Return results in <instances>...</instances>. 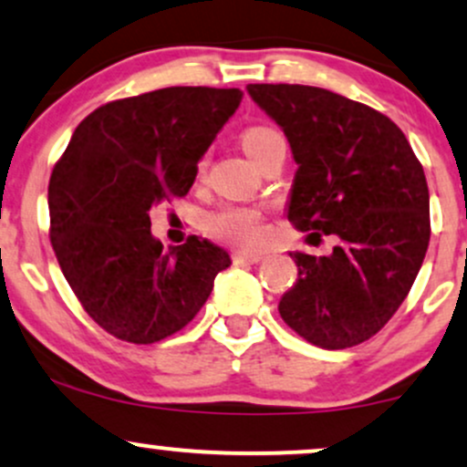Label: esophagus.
<instances>
[{
	"mask_svg": "<svg viewBox=\"0 0 467 467\" xmlns=\"http://www.w3.org/2000/svg\"><path fill=\"white\" fill-rule=\"evenodd\" d=\"M265 256L261 254V252H234L233 254V261L234 264H261Z\"/></svg>",
	"mask_w": 467,
	"mask_h": 467,
	"instance_id": "esophagus-1",
	"label": "esophagus"
}]
</instances>
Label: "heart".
<instances>
[{
  "mask_svg": "<svg viewBox=\"0 0 467 467\" xmlns=\"http://www.w3.org/2000/svg\"><path fill=\"white\" fill-rule=\"evenodd\" d=\"M276 140H283L281 133L265 125L248 127L241 136L244 149L252 160H259L265 149ZM203 230L223 244L237 245V248H254L265 237V213L264 208L248 206V203H222L206 213Z\"/></svg>",
  "mask_w": 467,
  "mask_h": 467,
  "instance_id": "1",
  "label": "heart"
}]
</instances>
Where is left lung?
Instances as JSON below:
<instances>
[{"mask_svg":"<svg viewBox=\"0 0 467 467\" xmlns=\"http://www.w3.org/2000/svg\"><path fill=\"white\" fill-rule=\"evenodd\" d=\"M285 131L298 171L287 219L334 234L329 256L289 252L298 278L278 314L320 349L378 334L409 296L431 241L421 162L389 116L312 85H248Z\"/></svg>","mask_w":467,"mask_h":467,"instance_id":"left-lung-1","label":"left lung"}]
</instances>
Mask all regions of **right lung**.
<instances>
[{
	"label": "right lung",
	"mask_w": 467,
	"mask_h": 467,
	"mask_svg": "<svg viewBox=\"0 0 467 467\" xmlns=\"http://www.w3.org/2000/svg\"><path fill=\"white\" fill-rule=\"evenodd\" d=\"M241 89L164 88L100 105L72 133L47 184L50 241L96 325L153 345L184 329L230 265L197 239L162 252L149 208L184 197Z\"/></svg>",
	"instance_id": "right-lung-1"
}]
</instances>
